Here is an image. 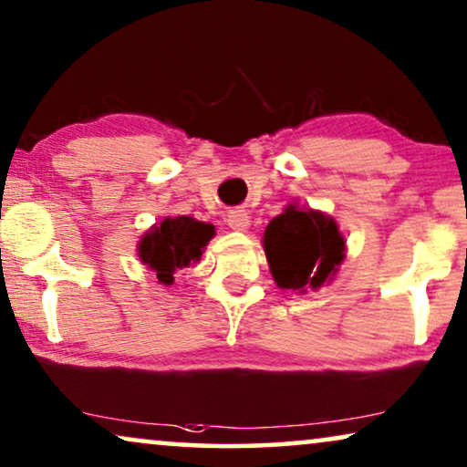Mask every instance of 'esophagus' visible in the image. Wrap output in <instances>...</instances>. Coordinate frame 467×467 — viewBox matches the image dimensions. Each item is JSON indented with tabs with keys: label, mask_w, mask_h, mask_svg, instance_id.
<instances>
[{
	"label": "esophagus",
	"mask_w": 467,
	"mask_h": 467,
	"mask_svg": "<svg viewBox=\"0 0 467 467\" xmlns=\"http://www.w3.org/2000/svg\"><path fill=\"white\" fill-rule=\"evenodd\" d=\"M226 223L233 230H245L250 226V213L245 209H230L226 215Z\"/></svg>",
	"instance_id": "1"
}]
</instances>
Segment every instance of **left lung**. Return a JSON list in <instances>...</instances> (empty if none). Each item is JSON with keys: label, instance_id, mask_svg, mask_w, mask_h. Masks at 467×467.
I'll list each match as a JSON object with an SVG mask.
<instances>
[{"label": "left lung", "instance_id": "left-lung-1", "mask_svg": "<svg viewBox=\"0 0 467 467\" xmlns=\"http://www.w3.org/2000/svg\"><path fill=\"white\" fill-rule=\"evenodd\" d=\"M337 223L318 211L288 207L265 230V254L279 288H320L344 260Z\"/></svg>", "mask_w": 467, "mask_h": 467}]
</instances>
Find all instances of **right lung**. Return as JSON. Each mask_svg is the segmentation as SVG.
Here are the masks:
<instances>
[{
    "label": "right lung",
    "mask_w": 467,
    "mask_h": 467,
    "mask_svg": "<svg viewBox=\"0 0 467 467\" xmlns=\"http://www.w3.org/2000/svg\"><path fill=\"white\" fill-rule=\"evenodd\" d=\"M213 237L211 223L198 222L194 217H166L160 226L142 237L139 256L161 284H172V273L196 263L202 256V247Z\"/></svg>",
    "instance_id": "right-lung-1"
}]
</instances>
